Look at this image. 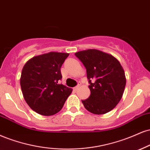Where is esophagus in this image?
I'll list each match as a JSON object with an SVG mask.
<instances>
[{"mask_svg": "<svg viewBox=\"0 0 150 150\" xmlns=\"http://www.w3.org/2000/svg\"><path fill=\"white\" fill-rule=\"evenodd\" d=\"M80 85H81V83L79 82V83H78V85H77L76 86V87H74V88H73L74 91H76L77 90H78V88H79V86H80Z\"/></svg>", "mask_w": 150, "mask_h": 150, "instance_id": "obj_1", "label": "esophagus"}]
</instances>
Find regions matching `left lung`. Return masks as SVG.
<instances>
[{
    "label": "left lung",
    "mask_w": 150,
    "mask_h": 150,
    "mask_svg": "<svg viewBox=\"0 0 150 150\" xmlns=\"http://www.w3.org/2000/svg\"><path fill=\"white\" fill-rule=\"evenodd\" d=\"M75 55L86 69L91 95L81 100L85 108L95 114H104L117 105L123 96L126 79L119 60L96 49L79 51Z\"/></svg>",
    "instance_id": "8db88e82"
}]
</instances>
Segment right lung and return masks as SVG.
Returning a JSON list of instances; mask_svg holds the SVG:
<instances>
[{
	"instance_id": "add662e5",
	"label": "right lung",
	"mask_w": 150,
	"mask_h": 150,
	"mask_svg": "<svg viewBox=\"0 0 150 150\" xmlns=\"http://www.w3.org/2000/svg\"><path fill=\"white\" fill-rule=\"evenodd\" d=\"M69 53L50 52L35 56L22 69L20 86L24 100L31 110L52 116L62 110L72 89L62 84L61 67Z\"/></svg>"
}]
</instances>
